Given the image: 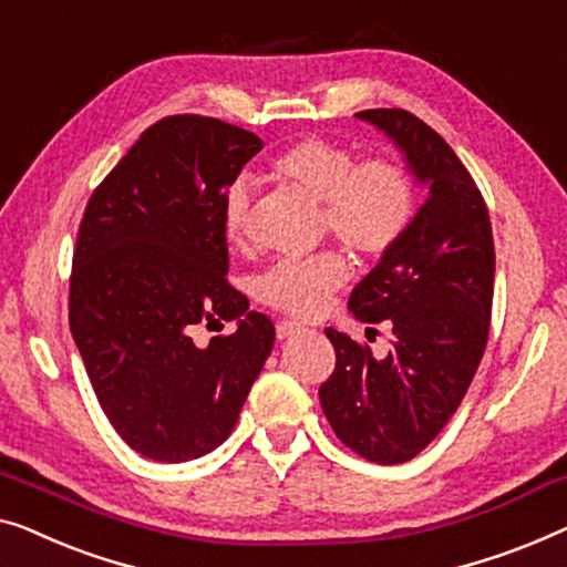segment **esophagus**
<instances>
[{
	"instance_id": "34e87169",
	"label": "esophagus",
	"mask_w": 567,
	"mask_h": 567,
	"mask_svg": "<svg viewBox=\"0 0 567 567\" xmlns=\"http://www.w3.org/2000/svg\"><path fill=\"white\" fill-rule=\"evenodd\" d=\"M300 329L302 326L300 323H295V321H280L277 323V339H290V337H295V333H300Z\"/></svg>"
}]
</instances>
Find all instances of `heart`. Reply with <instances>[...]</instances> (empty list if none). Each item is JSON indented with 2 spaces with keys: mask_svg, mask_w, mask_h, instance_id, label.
Listing matches in <instances>:
<instances>
[{
  "mask_svg": "<svg viewBox=\"0 0 567 567\" xmlns=\"http://www.w3.org/2000/svg\"><path fill=\"white\" fill-rule=\"evenodd\" d=\"M272 174L323 205L326 228L362 257H382L405 236L416 215V185L405 166L390 158L357 162L339 143L306 138L275 158ZM223 230L230 244L249 236V185L234 182L223 195ZM349 265L341 254H318L300 261H277L259 277V298L282 313L313 318L341 285Z\"/></svg>",
  "mask_w": 567,
  "mask_h": 567,
  "instance_id": "heart-1",
  "label": "heart"
}]
</instances>
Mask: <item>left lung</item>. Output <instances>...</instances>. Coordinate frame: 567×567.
Masks as SVG:
<instances>
[{"instance_id":"obj_1","label":"left lung","mask_w":567,"mask_h":567,"mask_svg":"<svg viewBox=\"0 0 567 567\" xmlns=\"http://www.w3.org/2000/svg\"><path fill=\"white\" fill-rule=\"evenodd\" d=\"M354 117L390 138L429 195L349 298L357 321H390L393 347L378 360L370 347L326 329L337 370L318 395L349 450L398 465L436 440L473 382L488 341L496 251L481 189L440 133L405 110Z\"/></svg>"}]
</instances>
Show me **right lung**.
Instances as JSON below:
<instances>
[{
	"instance_id": "obj_1",
	"label": "right lung",
	"mask_w": 567,
	"mask_h": 567,
	"mask_svg": "<svg viewBox=\"0 0 567 567\" xmlns=\"http://www.w3.org/2000/svg\"><path fill=\"white\" fill-rule=\"evenodd\" d=\"M259 135L203 115L164 117L94 189L74 249L71 337L110 424L156 462H187L234 432L275 326L226 282L223 195ZM236 320L207 348L192 326Z\"/></svg>"
}]
</instances>
